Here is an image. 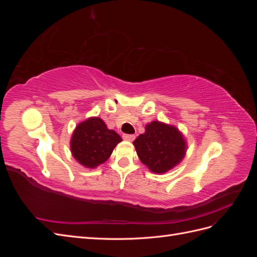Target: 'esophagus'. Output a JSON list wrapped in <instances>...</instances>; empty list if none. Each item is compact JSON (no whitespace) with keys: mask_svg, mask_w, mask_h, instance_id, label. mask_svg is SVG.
<instances>
[{"mask_svg":"<svg viewBox=\"0 0 257 257\" xmlns=\"http://www.w3.org/2000/svg\"><path fill=\"white\" fill-rule=\"evenodd\" d=\"M122 137L124 141H127V142H133L135 139V135H132V134H123Z\"/></svg>","mask_w":257,"mask_h":257,"instance_id":"esophagus-1","label":"esophagus"}]
</instances>
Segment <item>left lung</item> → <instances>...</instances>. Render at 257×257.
Instances as JSON below:
<instances>
[{
	"instance_id": "8db88e82",
	"label": "left lung",
	"mask_w": 257,
	"mask_h": 257,
	"mask_svg": "<svg viewBox=\"0 0 257 257\" xmlns=\"http://www.w3.org/2000/svg\"><path fill=\"white\" fill-rule=\"evenodd\" d=\"M134 146L138 158L153 173L163 174L172 169L185 154V142L175 126L153 121L146 126Z\"/></svg>"
}]
</instances>
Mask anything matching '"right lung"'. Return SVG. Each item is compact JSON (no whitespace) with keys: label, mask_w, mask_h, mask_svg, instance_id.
I'll return each mask as SVG.
<instances>
[{"label":"right lung","mask_w":257,"mask_h":257,"mask_svg":"<svg viewBox=\"0 0 257 257\" xmlns=\"http://www.w3.org/2000/svg\"><path fill=\"white\" fill-rule=\"evenodd\" d=\"M121 141L114 131L107 128L102 119L90 118L78 124L74 131L71 150L81 165L94 168L108 160Z\"/></svg>","instance_id":"add662e5"}]
</instances>
